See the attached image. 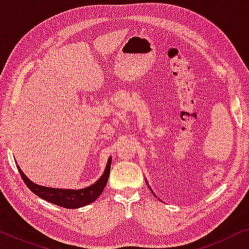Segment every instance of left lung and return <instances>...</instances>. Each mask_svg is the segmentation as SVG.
Masks as SVG:
<instances>
[{"mask_svg":"<svg viewBox=\"0 0 249 249\" xmlns=\"http://www.w3.org/2000/svg\"><path fill=\"white\" fill-rule=\"evenodd\" d=\"M146 182H147V180H146ZM147 186H148V188H149V189H151V187H149V185H148V182H147ZM151 190H152V189H151ZM152 193H153V194H154V192H153V190H152Z\"/></svg>","mask_w":249,"mask_h":249,"instance_id":"obj_1","label":"left lung"}]
</instances>
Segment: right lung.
Returning a JSON list of instances; mask_svg holds the SVG:
<instances>
[{
    "label": "right lung",
    "mask_w": 249,
    "mask_h": 249,
    "mask_svg": "<svg viewBox=\"0 0 249 249\" xmlns=\"http://www.w3.org/2000/svg\"><path fill=\"white\" fill-rule=\"evenodd\" d=\"M111 163H112V156L107 160V166L103 175L100 177V179L96 180L93 185L85 187L81 189H63V188H51V187H45L37 185V183L33 182L20 166L17 164L18 171L21 176L23 182L26 186L32 190V192L44 200L54 204V205L64 207V209H78V207L86 206L88 204L95 202L97 197L103 193V190L107 186V182L108 180V176H110L111 170Z\"/></svg>",
    "instance_id": "add662e5"
}]
</instances>
